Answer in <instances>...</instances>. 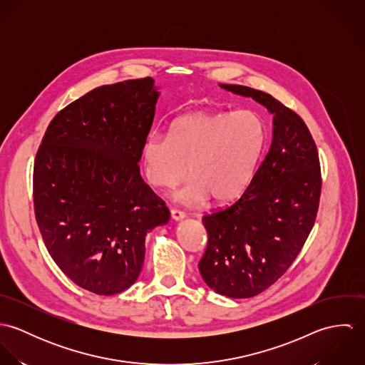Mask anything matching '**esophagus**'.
I'll return each mask as SVG.
<instances>
[{"label":"esophagus","mask_w":365,"mask_h":365,"mask_svg":"<svg viewBox=\"0 0 365 365\" xmlns=\"http://www.w3.org/2000/svg\"><path fill=\"white\" fill-rule=\"evenodd\" d=\"M170 216H171V219L173 220H182L184 217H185V213L184 212H181V210H178V209H171L170 210Z\"/></svg>","instance_id":"obj_1"}]
</instances>
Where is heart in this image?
Returning a JSON list of instances; mask_svg holds the SVG:
<instances>
[{"label": "heart", "instance_id": "heart-1", "mask_svg": "<svg viewBox=\"0 0 365 365\" xmlns=\"http://www.w3.org/2000/svg\"><path fill=\"white\" fill-rule=\"evenodd\" d=\"M268 140L267 123L253 109L197 112L175 119L168 135L150 133L142 146L145 175L170 188L191 175L173 200L194 207L209 198L225 205L252 184Z\"/></svg>", "mask_w": 365, "mask_h": 365}]
</instances>
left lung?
I'll return each mask as SVG.
<instances>
[{"label":"left lung","mask_w":365,"mask_h":365,"mask_svg":"<svg viewBox=\"0 0 365 365\" xmlns=\"http://www.w3.org/2000/svg\"><path fill=\"white\" fill-rule=\"evenodd\" d=\"M219 87L253 98L272 115L269 150L246 192L202 217L208 246L200 272L205 284L229 298H252L289 268L312 230L322 188L319 156L294 110L259 90Z\"/></svg>","instance_id":"1"}]
</instances>
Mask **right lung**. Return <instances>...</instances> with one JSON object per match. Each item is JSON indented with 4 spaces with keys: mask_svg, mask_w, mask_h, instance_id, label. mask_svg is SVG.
Returning a JSON list of instances; mask_svg holds the SVG:
<instances>
[{
    "mask_svg": "<svg viewBox=\"0 0 365 365\" xmlns=\"http://www.w3.org/2000/svg\"><path fill=\"white\" fill-rule=\"evenodd\" d=\"M158 97L150 77L97 87L53 118L36 155L34 204L46 249L97 295L138 279L146 235L170 219L139 168Z\"/></svg>",
    "mask_w": 365,
    "mask_h": 365,
    "instance_id": "1",
    "label": "right lung"
}]
</instances>
